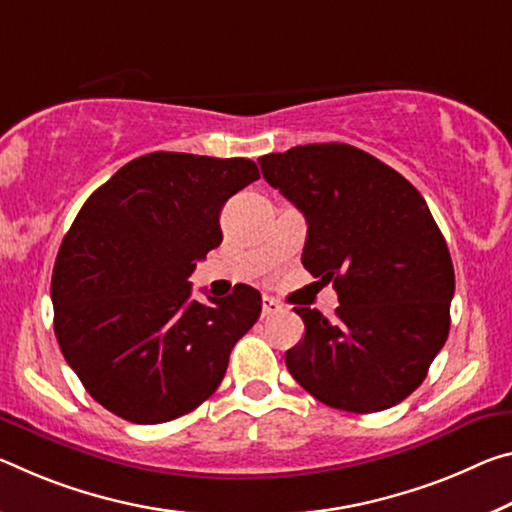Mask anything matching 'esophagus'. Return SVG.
<instances>
[{
    "label": "esophagus",
    "mask_w": 512,
    "mask_h": 512,
    "mask_svg": "<svg viewBox=\"0 0 512 512\" xmlns=\"http://www.w3.org/2000/svg\"><path fill=\"white\" fill-rule=\"evenodd\" d=\"M278 312H282V305L278 300L271 298V296H264L262 300V319H269V316H275Z\"/></svg>",
    "instance_id": "esophagus-1"
}]
</instances>
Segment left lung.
I'll return each instance as SVG.
<instances>
[{"label": "left lung", "instance_id": "8db88e82", "mask_svg": "<svg viewBox=\"0 0 512 512\" xmlns=\"http://www.w3.org/2000/svg\"><path fill=\"white\" fill-rule=\"evenodd\" d=\"M264 180L303 212V266L339 307H294L305 337L285 355L296 383L330 408L387 410L424 383L451 326L456 275L426 200L403 175L346 143L259 157Z\"/></svg>", "mask_w": 512, "mask_h": 512}]
</instances>
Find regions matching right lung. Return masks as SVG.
Returning a JSON list of instances; mask_svg holds the SVG:
<instances>
[{"mask_svg":"<svg viewBox=\"0 0 512 512\" xmlns=\"http://www.w3.org/2000/svg\"><path fill=\"white\" fill-rule=\"evenodd\" d=\"M259 180L255 161L150 152L91 193L56 255L54 332L93 399L164 424L216 392L262 296L237 285L198 303L189 275L221 246V209Z\"/></svg>","mask_w":512,"mask_h":512,"instance_id":"obj_1","label":"right lung"}]
</instances>
